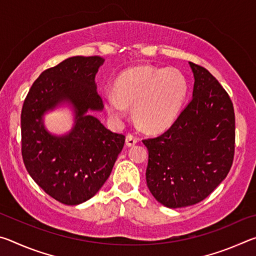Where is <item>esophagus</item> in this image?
<instances>
[{"label": "esophagus", "mask_w": 256, "mask_h": 256, "mask_svg": "<svg viewBox=\"0 0 256 256\" xmlns=\"http://www.w3.org/2000/svg\"><path fill=\"white\" fill-rule=\"evenodd\" d=\"M125 142H126V146H134L138 142V138L131 136V134H128V136H126V138H125Z\"/></svg>", "instance_id": "esophagus-1"}]
</instances>
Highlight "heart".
Returning <instances> with one entry per match:
<instances>
[{"mask_svg": "<svg viewBox=\"0 0 256 256\" xmlns=\"http://www.w3.org/2000/svg\"><path fill=\"white\" fill-rule=\"evenodd\" d=\"M188 92L183 73L176 68L141 66L128 68L115 81L114 92H105L110 118L120 122L134 106L136 123L144 131H162L175 122Z\"/></svg>", "mask_w": 256, "mask_h": 256, "instance_id": "obj_1", "label": "heart"}]
</instances>
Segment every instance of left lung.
<instances>
[{
	"mask_svg": "<svg viewBox=\"0 0 256 256\" xmlns=\"http://www.w3.org/2000/svg\"><path fill=\"white\" fill-rule=\"evenodd\" d=\"M193 98L172 126L144 138L146 185L167 208L196 204L226 178L235 154V112L226 90L211 73L190 62Z\"/></svg>",
	"mask_w": 256,
	"mask_h": 256,
	"instance_id": "left-lung-1",
	"label": "left lung"
}]
</instances>
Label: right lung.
Instances as JSON below:
<instances>
[{"instance_id": "1", "label": "right lung", "mask_w": 256, "mask_h": 256, "mask_svg": "<svg viewBox=\"0 0 256 256\" xmlns=\"http://www.w3.org/2000/svg\"><path fill=\"white\" fill-rule=\"evenodd\" d=\"M105 58L73 56L45 70L34 82L21 110V154L29 175L63 204L89 200L110 177L122 151L124 134L110 131L88 110H102L94 76ZM68 100L76 108V125L64 137L46 132L44 112Z\"/></svg>"}]
</instances>
